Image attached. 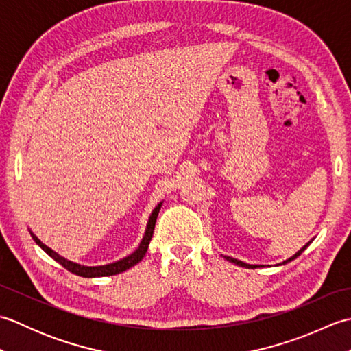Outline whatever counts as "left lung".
Wrapping results in <instances>:
<instances>
[{
    "label": "left lung",
    "mask_w": 351,
    "mask_h": 351,
    "mask_svg": "<svg viewBox=\"0 0 351 351\" xmlns=\"http://www.w3.org/2000/svg\"><path fill=\"white\" fill-rule=\"evenodd\" d=\"M312 241V240H311ZM311 241L309 243H306V244H304L303 245V247L299 250V252H297L295 253V255H293V256H291V258H288L287 261H283V264H287V263H289V261H293V259H295L297 256H300L302 255V253H303V250L304 249H306L308 247V245L311 244ZM228 261H229V263H234V264H237V265H240V267H245V268H256V265H250V264H245V263H243V261H238V259H235V258H230V256H225Z\"/></svg>",
    "instance_id": "1"
}]
</instances>
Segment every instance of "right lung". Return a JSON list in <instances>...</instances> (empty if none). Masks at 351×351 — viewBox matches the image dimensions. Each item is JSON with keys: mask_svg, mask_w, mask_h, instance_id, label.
<instances>
[{"mask_svg": "<svg viewBox=\"0 0 351 351\" xmlns=\"http://www.w3.org/2000/svg\"><path fill=\"white\" fill-rule=\"evenodd\" d=\"M162 202H160L158 205L155 206V210L152 211L151 217H149V221H147V226H146V232L143 235V240H141L140 245L136 249V252H132L131 255L125 256L123 259H119L116 261V263H111V264H107V265H98V267H86V265H80L77 263H72V261H68L66 258L58 255L57 252H54L52 249H49L47 244H43L39 238H37L32 230H29V234H32L33 240L36 241V244L39 245V247L42 250H45L48 253V255L57 261L58 264H62L66 270H69L71 273L77 274V276H83V278H101V276H113V274H119L122 273L125 270H128V268L134 267L136 264H138L141 259H143V256L146 255L147 252V247H149V241H151L152 238V234H154V229H155V221H156V217H158V213H160V208H161Z\"/></svg>", "mask_w": 351, "mask_h": 351, "instance_id": "right-lung-1", "label": "right lung"}]
</instances>
